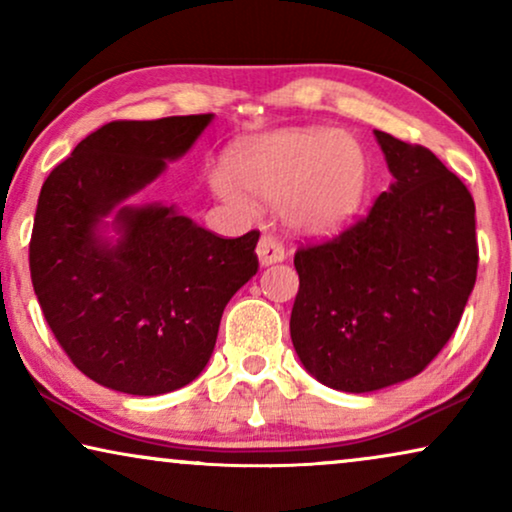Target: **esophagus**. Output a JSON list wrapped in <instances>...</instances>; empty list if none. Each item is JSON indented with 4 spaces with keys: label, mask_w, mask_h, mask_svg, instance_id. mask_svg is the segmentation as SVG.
Wrapping results in <instances>:
<instances>
[{
    "label": "esophagus",
    "mask_w": 512,
    "mask_h": 512,
    "mask_svg": "<svg viewBox=\"0 0 512 512\" xmlns=\"http://www.w3.org/2000/svg\"><path fill=\"white\" fill-rule=\"evenodd\" d=\"M256 256H258V263H261V265H272V263L284 261L282 242H277L275 237H270V235H263L261 240H258Z\"/></svg>",
    "instance_id": "obj_1"
}]
</instances>
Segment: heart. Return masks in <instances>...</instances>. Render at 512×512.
Returning a JSON list of instances; mask_svg holds the SVG:
<instances>
[{
	"instance_id": "1",
	"label": "heart",
	"mask_w": 512,
	"mask_h": 512,
	"mask_svg": "<svg viewBox=\"0 0 512 512\" xmlns=\"http://www.w3.org/2000/svg\"><path fill=\"white\" fill-rule=\"evenodd\" d=\"M216 198L244 216L258 202L279 205L286 226L307 237H331L361 212L370 167L359 139L328 128H286L237 146L228 170L209 172Z\"/></svg>"
}]
</instances>
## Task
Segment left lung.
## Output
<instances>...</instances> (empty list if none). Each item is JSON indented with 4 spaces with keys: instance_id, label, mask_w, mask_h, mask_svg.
Here are the masks:
<instances>
[{
    "instance_id": "left-lung-1",
    "label": "left lung",
    "mask_w": 512,
    "mask_h": 512,
    "mask_svg": "<svg viewBox=\"0 0 512 512\" xmlns=\"http://www.w3.org/2000/svg\"><path fill=\"white\" fill-rule=\"evenodd\" d=\"M391 172L366 219L296 251L291 340L326 387L368 394L422 373L478 275L475 202L429 149L375 130Z\"/></svg>"
}]
</instances>
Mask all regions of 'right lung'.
Returning <instances> with one entry per match:
<instances>
[{
    "instance_id": "1",
    "label": "right lung",
    "mask_w": 512,
    "mask_h": 512,
    "mask_svg": "<svg viewBox=\"0 0 512 512\" xmlns=\"http://www.w3.org/2000/svg\"><path fill=\"white\" fill-rule=\"evenodd\" d=\"M214 114L114 121L76 144L39 193L34 293L83 375L132 396L205 370L228 300L258 270V230L223 240L174 205H132Z\"/></svg>"
}]
</instances>
